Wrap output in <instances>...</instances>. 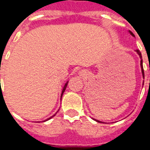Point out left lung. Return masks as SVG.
<instances>
[{
  "mask_svg": "<svg viewBox=\"0 0 150 150\" xmlns=\"http://www.w3.org/2000/svg\"><path fill=\"white\" fill-rule=\"evenodd\" d=\"M129 33H130V34H131V35H133V36H134V33H132V32H129ZM136 52H137V54H138V55H139V56H140V58H141V67H142V72L143 78H145V74H144V69H143V65H142V53H141V52L138 49L136 50ZM97 122H99V121H97Z\"/></svg>",
  "mask_w": 150,
  "mask_h": 150,
  "instance_id": "left-lung-1",
  "label": "left lung"
}]
</instances>
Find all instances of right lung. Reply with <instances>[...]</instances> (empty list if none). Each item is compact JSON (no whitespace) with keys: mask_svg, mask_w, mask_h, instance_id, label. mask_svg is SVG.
<instances>
[{"mask_svg":"<svg viewBox=\"0 0 150 150\" xmlns=\"http://www.w3.org/2000/svg\"><path fill=\"white\" fill-rule=\"evenodd\" d=\"M67 83L65 84V86H64V89H63V91H62V94H61V96L63 95V94H64V92L65 91V90H66V87H67ZM55 115H54V116H55ZM50 118H51V117H50ZM48 119H49V118H48Z\"/></svg>","mask_w":150,"mask_h":150,"instance_id":"right-lung-1","label":"right lung"}]
</instances>
